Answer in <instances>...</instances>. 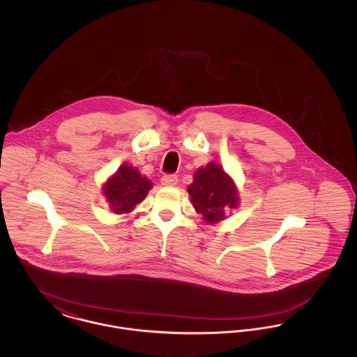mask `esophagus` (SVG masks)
<instances>
[{
    "mask_svg": "<svg viewBox=\"0 0 357 357\" xmlns=\"http://www.w3.org/2000/svg\"><path fill=\"white\" fill-rule=\"evenodd\" d=\"M160 182H162L163 186H175V185L178 183V176H176V175H165Z\"/></svg>",
    "mask_w": 357,
    "mask_h": 357,
    "instance_id": "esophagus-1",
    "label": "esophagus"
}]
</instances>
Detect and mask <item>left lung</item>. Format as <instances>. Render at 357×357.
<instances>
[{
    "label": "left lung",
    "instance_id": "obj_1",
    "mask_svg": "<svg viewBox=\"0 0 357 357\" xmlns=\"http://www.w3.org/2000/svg\"><path fill=\"white\" fill-rule=\"evenodd\" d=\"M187 191L197 214L207 223L223 221L226 210L237 208L239 204L234 179L217 162H210L195 171Z\"/></svg>",
    "mask_w": 357,
    "mask_h": 357
}]
</instances>
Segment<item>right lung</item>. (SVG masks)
<instances>
[{
    "mask_svg": "<svg viewBox=\"0 0 357 357\" xmlns=\"http://www.w3.org/2000/svg\"><path fill=\"white\" fill-rule=\"evenodd\" d=\"M153 182L137 169L124 163L102 185V192L109 211L114 214L131 213L135 206L144 201Z\"/></svg>",
    "mask_w": 357,
    "mask_h": 357,
    "instance_id": "add662e5",
    "label": "right lung"
}]
</instances>
